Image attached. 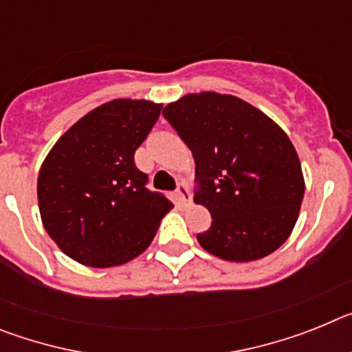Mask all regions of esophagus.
Segmentation results:
<instances>
[{
	"label": "esophagus",
	"mask_w": 352,
	"mask_h": 352,
	"mask_svg": "<svg viewBox=\"0 0 352 352\" xmlns=\"http://www.w3.org/2000/svg\"><path fill=\"white\" fill-rule=\"evenodd\" d=\"M190 190H188V186L185 183H179L178 188H176V199H178V203L186 206V204L190 203Z\"/></svg>",
	"instance_id": "1"
}]
</instances>
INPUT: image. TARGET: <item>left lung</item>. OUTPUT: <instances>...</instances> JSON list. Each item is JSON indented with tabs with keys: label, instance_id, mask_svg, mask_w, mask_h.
Listing matches in <instances>:
<instances>
[{
	"label": "left lung",
	"instance_id": "8db88e82",
	"mask_svg": "<svg viewBox=\"0 0 352 352\" xmlns=\"http://www.w3.org/2000/svg\"><path fill=\"white\" fill-rule=\"evenodd\" d=\"M164 118L195 160L194 201L211 213L199 245L231 263L270 256L291 236L305 179L287 133L238 96L190 93Z\"/></svg>",
	"mask_w": 352,
	"mask_h": 352
}]
</instances>
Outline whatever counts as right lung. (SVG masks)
Here are the masks:
<instances>
[{
  "instance_id": "add662e5",
  "label": "right lung",
  "mask_w": 352,
  "mask_h": 352,
  "mask_svg": "<svg viewBox=\"0 0 352 352\" xmlns=\"http://www.w3.org/2000/svg\"><path fill=\"white\" fill-rule=\"evenodd\" d=\"M162 104L118 98L58 139L38 173L42 223L63 254L93 268L120 266L149 247L173 203L146 188L133 155Z\"/></svg>"
}]
</instances>
